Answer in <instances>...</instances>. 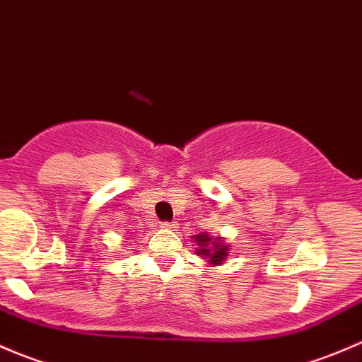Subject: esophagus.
I'll list each match as a JSON object with an SVG mask.
<instances>
[{
  "mask_svg": "<svg viewBox=\"0 0 362 362\" xmlns=\"http://www.w3.org/2000/svg\"><path fill=\"white\" fill-rule=\"evenodd\" d=\"M162 228L176 230V228H177V223H169V221H165V223H162Z\"/></svg>",
  "mask_w": 362,
  "mask_h": 362,
  "instance_id": "1",
  "label": "esophagus"
}]
</instances>
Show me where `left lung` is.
<instances>
[{
    "label": "left lung",
    "instance_id": "obj_1",
    "mask_svg": "<svg viewBox=\"0 0 362 362\" xmlns=\"http://www.w3.org/2000/svg\"><path fill=\"white\" fill-rule=\"evenodd\" d=\"M193 242L197 244L195 255L200 256L204 262L211 267H219L226 262L230 255V249L232 245L226 244V240L223 237H212L211 233L202 232L199 235H193Z\"/></svg>",
    "mask_w": 362,
    "mask_h": 362
}]
</instances>
